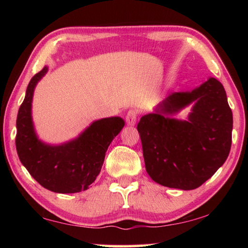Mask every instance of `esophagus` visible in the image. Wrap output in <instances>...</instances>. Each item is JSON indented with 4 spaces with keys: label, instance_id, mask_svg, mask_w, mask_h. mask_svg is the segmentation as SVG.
I'll use <instances>...</instances> for the list:
<instances>
[{
    "label": "esophagus",
    "instance_id": "obj_1",
    "mask_svg": "<svg viewBox=\"0 0 248 248\" xmlns=\"http://www.w3.org/2000/svg\"><path fill=\"white\" fill-rule=\"evenodd\" d=\"M137 119H138L137 111L133 110V109H130V110L127 112V115H125V123H127L129 125H134L137 123Z\"/></svg>",
    "mask_w": 248,
    "mask_h": 248
}]
</instances>
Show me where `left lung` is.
Listing matches in <instances>:
<instances>
[{
    "instance_id": "1",
    "label": "left lung",
    "mask_w": 248,
    "mask_h": 248,
    "mask_svg": "<svg viewBox=\"0 0 248 248\" xmlns=\"http://www.w3.org/2000/svg\"><path fill=\"white\" fill-rule=\"evenodd\" d=\"M195 102L187 121L171 116ZM145 170L155 183L196 189L224 164L232 144L233 115L222 84L215 78L190 92L170 94L153 114L141 117Z\"/></svg>"
}]
</instances>
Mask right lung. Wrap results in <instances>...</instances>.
Instances as JSON below:
<instances>
[{"label":"right lung","mask_w":248,"mask_h":248,"mask_svg":"<svg viewBox=\"0 0 248 248\" xmlns=\"http://www.w3.org/2000/svg\"><path fill=\"white\" fill-rule=\"evenodd\" d=\"M45 68L29 82L16 120V150L22 164L46 189L59 194L86 190L102 170L105 153L124 128L120 117L96 120L78 138L61 145H49L36 136L31 119L33 90L47 73Z\"/></svg>","instance_id":"right-lung-1"}]
</instances>
